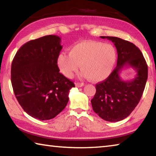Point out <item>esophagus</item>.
I'll use <instances>...</instances> for the list:
<instances>
[{
    "mask_svg": "<svg viewBox=\"0 0 156 156\" xmlns=\"http://www.w3.org/2000/svg\"><path fill=\"white\" fill-rule=\"evenodd\" d=\"M84 85V84L83 83H76V86L77 87H83Z\"/></svg>",
    "mask_w": 156,
    "mask_h": 156,
    "instance_id": "34e87169",
    "label": "esophagus"
}]
</instances>
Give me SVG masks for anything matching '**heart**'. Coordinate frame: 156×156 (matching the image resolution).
<instances>
[{
  "instance_id": "heart-1",
  "label": "heart",
  "mask_w": 156,
  "mask_h": 156,
  "mask_svg": "<svg viewBox=\"0 0 156 156\" xmlns=\"http://www.w3.org/2000/svg\"><path fill=\"white\" fill-rule=\"evenodd\" d=\"M117 53L112 44L103 42L87 41L77 43L69 54L62 53L58 58V65L66 77H72L80 65L82 75L92 81L105 80L114 68Z\"/></svg>"
}]
</instances>
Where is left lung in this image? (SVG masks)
Here are the masks:
<instances>
[{"label":"left lung","instance_id":"left-lung-1","mask_svg":"<svg viewBox=\"0 0 156 156\" xmlns=\"http://www.w3.org/2000/svg\"><path fill=\"white\" fill-rule=\"evenodd\" d=\"M100 38L114 44L117 65L106 80L96 84V94L91 102L100 118L108 122H118L130 115L138 105L146 85L148 67L142 53L134 44L118 37ZM128 67L133 68L136 73L131 80L124 81L119 74Z\"/></svg>","mask_w":156,"mask_h":156}]
</instances>
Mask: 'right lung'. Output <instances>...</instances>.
<instances>
[{
	"label": "right lung",
	"mask_w": 156,
	"mask_h": 156,
	"mask_svg": "<svg viewBox=\"0 0 156 156\" xmlns=\"http://www.w3.org/2000/svg\"><path fill=\"white\" fill-rule=\"evenodd\" d=\"M61 39L45 36L27 42L12 63L11 80L23 110L36 119H52L65 109L75 84L59 72L57 60Z\"/></svg>",
	"instance_id": "1"
}]
</instances>
